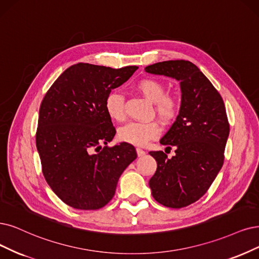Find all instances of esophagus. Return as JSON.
Here are the masks:
<instances>
[{
  "label": "esophagus",
  "mask_w": 259,
  "mask_h": 259,
  "mask_svg": "<svg viewBox=\"0 0 259 259\" xmlns=\"http://www.w3.org/2000/svg\"><path fill=\"white\" fill-rule=\"evenodd\" d=\"M137 154H138L139 157H143L146 154V152H145V150H143L142 148H137Z\"/></svg>",
  "instance_id": "1"
}]
</instances>
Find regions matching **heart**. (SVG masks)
I'll return each instance as SVG.
<instances>
[{
	"label": "heart",
	"instance_id": "b5f03b06",
	"mask_svg": "<svg viewBox=\"0 0 259 259\" xmlns=\"http://www.w3.org/2000/svg\"><path fill=\"white\" fill-rule=\"evenodd\" d=\"M137 91L147 100L154 102V111L163 123L173 121L180 109V100L176 95L165 94L166 88L161 81L146 78L139 81L136 85ZM104 108L109 117L121 122L126 119L123 96L117 92H111L104 101ZM160 133L159 124L151 120L147 122H129L118 130V139L133 145L142 146Z\"/></svg>",
	"mask_w": 259,
	"mask_h": 259
}]
</instances>
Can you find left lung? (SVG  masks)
<instances>
[{
	"label": "left lung",
	"instance_id": "1",
	"mask_svg": "<svg viewBox=\"0 0 259 259\" xmlns=\"http://www.w3.org/2000/svg\"><path fill=\"white\" fill-rule=\"evenodd\" d=\"M145 70L180 81L179 114L160 140L166 148L175 147L176 155L168 159L161 150L149 151L157 161L149 187L159 204L184 208L207 192L223 165L229 135L225 105L211 82L189 61L156 63Z\"/></svg>",
	"mask_w": 259,
	"mask_h": 259
}]
</instances>
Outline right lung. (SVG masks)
Here are the masks:
<instances>
[{"mask_svg":"<svg viewBox=\"0 0 259 259\" xmlns=\"http://www.w3.org/2000/svg\"><path fill=\"white\" fill-rule=\"evenodd\" d=\"M137 69L78 63L45 95L36 131L42 174L53 192L72 208L104 207L122 171L138 157L129 143L108 146L116 130L104 108L111 91Z\"/></svg>","mask_w":259,"mask_h":259,"instance_id":"right-lung-1","label":"right lung"}]
</instances>
